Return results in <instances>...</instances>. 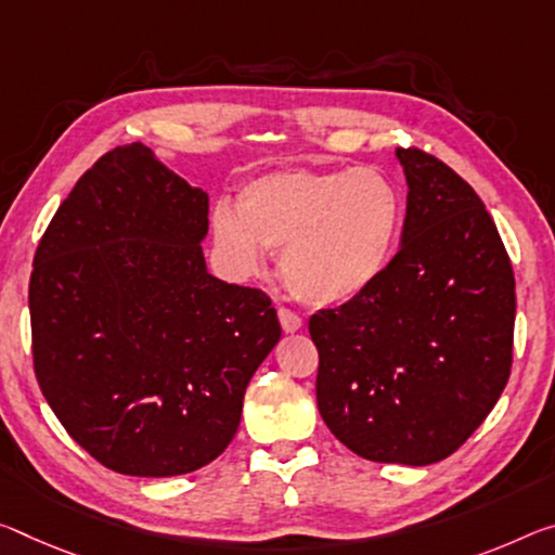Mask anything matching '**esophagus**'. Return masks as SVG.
Listing matches in <instances>:
<instances>
[{"label": "esophagus", "instance_id": "1", "mask_svg": "<svg viewBox=\"0 0 555 555\" xmlns=\"http://www.w3.org/2000/svg\"><path fill=\"white\" fill-rule=\"evenodd\" d=\"M279 321H281V328H284V333H296V331H301V325H304V321L288 309H279Z\"/></svg>", "mask_w": 555, "mask_h": 555}]
</instances>
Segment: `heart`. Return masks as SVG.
<instances>
[{
	"mask_svg": "<svg viewBox=\"0 0 555 555\" xmlns=\"http://www.w3.org/2000/svg\"><path fill=\"white\" fill-rule=\"evenodd\" d=\"M402 224L404 199L385 172L288 167L246 182L236 209L217 207L212 236L242 276L259 274L269 251H279L288 292L331 309L363 296L388 271Z\"/></svg>",
	"mask_w": 555,
	"mask_h": 555,
	"instance_id": "heart-1",
	"label": "heart"
}]
</instances>
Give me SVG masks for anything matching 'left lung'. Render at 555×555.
Here are the masks:
<instances>
[{
	"label": "left lung",
	"mask_w": 555,
	"mask_h": 555,
	"mask_svg": "<svg viewBox=\"0 0 555 555\" xmlns=\"http://www.w3.org/2000/svg\"><path fill=\"white\" fill-rule=\"evenodd\" d=\"M402 244L363 296L309 321L325 425L371 462H442L512 373L516 284L494 219L442 160L398 147Z\"/></svg>",
	"instance_id": "left-lung-1"
}]
</instances>
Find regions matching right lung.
Instances as JSON below:
<instances>
[{
  "label": "right lung",
  "instance_id": "obj_1",
  "mask_svg": "<svg viewBox=\"0 0 555 555\" xmlns=\"http://www.w3.org/2000/svg\"><path fill=\"white\" fill-rule=\"evenodd\" d=\"M209 197L143 143L105 153L61 202L29 281L34 371L103 467L178 477L227 450L281 338L271 298L207 271Z\"/></svg>",
  "mask_w": 555,
  "mask_h": 555
}]
</instances>
